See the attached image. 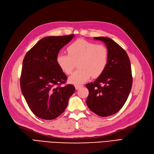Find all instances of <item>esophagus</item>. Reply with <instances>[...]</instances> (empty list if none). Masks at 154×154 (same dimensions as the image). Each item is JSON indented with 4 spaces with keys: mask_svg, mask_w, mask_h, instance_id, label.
Masks as SVG:
<instances>
[{
    "mask_svg": "<svg viewBox=\"0 0 154 154\" xmlns=\"http://www.w3.org/2000/svg\"><path fill=\"white\" fill-rule=\"evenodd\" d=\"M74 87H75L76 89L78 90V89H79V88H81V87H82V85H74Z\"/></svg>",
    "mask_w": 154,
    "mask_h": 154,
    "instance_id": "1",
    "label": "esophagus"
}]
</instances>
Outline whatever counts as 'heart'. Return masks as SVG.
<instances>
[{
    "label": "heart",
    "instance_id": "heart-1",
    "mask_svg": "<svg viewBox=\"0 0 154 154\" xmlns=\"http://www.w3.org/2000/svg\"><path fill=\"white\" fill-rule=\"evenodd\" d=\"M68 54L59 53L56 62L60 69L66 74H71L78 62L79 68L69 78V83L81 85L92 76H100L108 63V50L103 45H97L85 40H78L67 48Z\"/></svg>",
    "mask_w": 154,
    "mask_h": 154
}]
</instances>
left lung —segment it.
Wrapping results in <instances>:
<instances>
[{"mask_svg":"<svg viewBox=\"0 0 154 154\" xmlns=\"http://www.w3.org/2000/svg\"><path fill=\"white\" fill-rule=\"evenodd\" d=\"M105 43L108 63L96 80L87 83L89 91L86 103L89 109L101 117L116 114L127 101L132 85L130 62L126 51L108 37H94Z\"/></svg>","mask_w":154,"mask_h":154,"instance_id":"8db88e82","label":"left lung"}]
</instances>
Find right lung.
Instances as JSON below:
<instances>
[{
  "label": "right lung",
  "instance_id": "right-lung-1",
  "mask_svg": "<svg viewBox=\"0 0 154 154\" xmlns=\"http://www.w3.org/2000/svg\"><path fill=\"white\" fill-rule=\"evenodd\" d=\"M74 35L47 36L39 40L25 56L20 77L22 94L37 117L53 119L63 112L75 91L72 85L63 87L67 76L56 62L60 50Z\"/></svg>",
  "mask_w": 154,
  "mask_h": 154
}]
</instances>
